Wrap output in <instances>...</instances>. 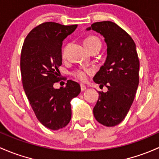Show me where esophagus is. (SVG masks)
Segmentation results:
<instances>
[{"mask_svg":"<svg viewBox=\"0 0 159 159\" xmlns=\"http://www.w3.org/2000/svg\"><path fill=\"white\" fill-rule=\"evenodd\" d=\"M80 86H81V91H86V90H87L86 86H85L84 84H80Z\"/></svg>","mask_w":159,"mask_h":159,"instance_id":"esophagus-1","label":"esophagus"}]
</instances>
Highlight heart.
I'll return each mask as SVG.
<instances>
[{
  "instance_id": "obj_1",
  "label": "heart",
  "mask_w": 159,
  "mask_h": 159,
  "mask_svg": "<svg viewBox=\"0 0 159 159\" xmlns=\"http://www.w3.org/2000/svg\"><path fill=\"white\" fill-rule=\"evenodd\" d=\"M84 46L88 50H90L91 48L94 47V46H100L101 47V40L98 39L96 36H90V37L87 38L84 40ZM67 48L68 46H66L64 49L62 50V56L65 57L66 54ZM92 73V70L90 68H78V69L72 71V75L75 78L81 81H84L87 80L88 75H91Z\"/></svg>"
}]
</instances>
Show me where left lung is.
<instances>
[{"label":"left lung","mask_w":159,"mask_h":159,"mask_svg":"<svg viewBox=\"0 0 159 159\" xmlns=\"http://www.w3.org/2000/svg\"><path fill=\"white\" fill-rule=\"evenodd\" d=\"M87 30L101 33L107 45V59L93 81L108 91L98 92L93 116L103 126H116L127 115L139 81L136 44L124 30L111 21L93 23Z\"/></svg>","instance_id":"1"}]
</instances>
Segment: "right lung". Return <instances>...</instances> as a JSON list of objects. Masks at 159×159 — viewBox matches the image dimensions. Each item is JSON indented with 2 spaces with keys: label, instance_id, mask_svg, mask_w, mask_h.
<instances>
[{
  "label": "right lung",
  "instance_id": "right-lung-1",
  "mask_svg": "<svg viewBox=\"0 0 159 159\" xmlns=\"http://www.w3.org/2000/svg\"><path fill=\"white\" fill-rule=\"evenodd\" d=\"M77 26L41 23L30 32L21 50L23 89L37 119L52 130L68 124L71 117L70 102L81 92L80 84L71 80L67 81L66 87L53 88L60 81L58 73L62 63V41Z\"/></svg>",
  "mask_w": 159,
  "mask_h": 159
}]
</instances>
